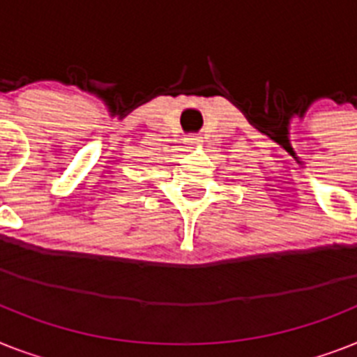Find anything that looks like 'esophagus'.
I'll return each mask as SVG.
<instances>
[{"mask_svg":"<svg viewBox=\"0 0 357 357\" xmlns=\"http://www.w3.org/2000/svg\"><path fill=\"white\" fill-rule=\"evenodd\" d=\"M187 143L190 144V146H202V143H204V139L199 137V135H188Z\"/></svg>","mask_w":357,"mask_h":357,"instance_id":"34e87169","label":"esophagus"}]
</instances>
